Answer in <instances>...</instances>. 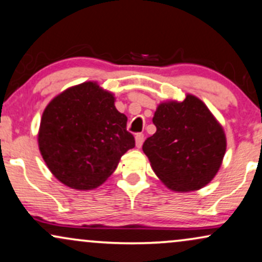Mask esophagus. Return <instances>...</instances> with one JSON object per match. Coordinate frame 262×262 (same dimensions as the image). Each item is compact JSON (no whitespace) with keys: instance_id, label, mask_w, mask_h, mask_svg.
Returning <instances> with one entry per match:
<instances>
[{"instance_id":"obj_1","label":"esophagus","mask_w":262,"mask_h":262,"mask_svg":"<svg viewBox=\"0 0 262 262\" xmlns=\"http://www.w3.org/2000/svg\"><path fill=\"white\" fill-rule=\"evenodd\" d=\"M143 143H144V134L138 133L137 135H135V145H137L138 149H140Z\"/></svg>"}]
</instances>
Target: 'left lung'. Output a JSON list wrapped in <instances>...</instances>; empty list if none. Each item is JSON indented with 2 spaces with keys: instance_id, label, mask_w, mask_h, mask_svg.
I'll list each match as a JSON object with an SVG mask.
<instances>
[{
  "instance_id": "1",
  "label": "left lung",
  "mask_w": 262,
  "mask_h": 262,
  "mask_svg": "<svg viewBox=\"0 0 262 262\" xmlns=\"http://www.w3.org/2000/svg\"><path fill=\"white\" fill-rule=\"evenodd\" d=\"M156 133L143 151L167 188L194 191L212 181L222 165L227 140L222 125L199 97L166 101L152 118Z\"/></svg>"
}]
</instances>
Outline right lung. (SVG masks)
Wrapping results in <instances>:
<instances>
[{"label":"right lung","instance_id":"right-lung-1","mask_svg":"<svg viewBox=\"0 0 262 262\" xmlns=\"http://www.w3.org/2000/svg\"><path fill=\"white\" fill-rule=\"evenodd\" d=\"M115 101L96 81H85L62 91L46 106L37 134L39 150L52 174L67 187H100L135 146L127 132V116L117 111Z\"/></svg>","mask_w":262,"mask_h":262}]
</instances>
